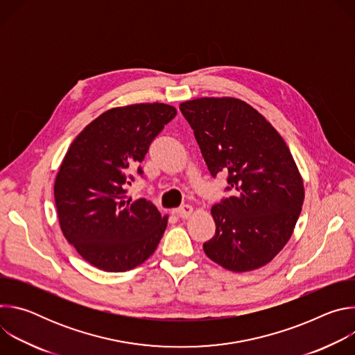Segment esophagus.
<instances>
[{"label": "esophagus", "mask_w": 355, "mask_h": 355, "mask_svg": "<svg viewBox=\"0 0 355 355\" xmlns=\"http://www.w3.org/2000/svg\"><path fill=\"white\" fill-rule=\"evenodd\" d=\"M191 214H192V207H189V205H182L181 208L177 209V215L181 219H188L191 216Z\"/></svg>", "instance_id": "obj_1"}]
</instances>
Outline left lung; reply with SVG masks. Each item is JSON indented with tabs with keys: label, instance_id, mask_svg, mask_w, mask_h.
Returning <instances> with one entry per match:
<instances>
[{
	"label": "left lung",
	"instance_id": "obj_1",
	"mask_svg": "<svg viewBox=\"0 0 355 355\" xmlns=\"http://www.w3.org/2000/svg\"><path fill=\"white\" fill-rule=\"evenodd\" d=\"M214 178L226 173L232 196L212 207L215 236L205 254L244 272L270 263L289 240L303 204V182L272 125L236 98H198L180 105Z\"/></svg>",
	"mask_w": 355,
	"mask_h": 355
}]
</instances>
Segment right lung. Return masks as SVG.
<instances>
[{
    "label": "right lung",
    "mask_w": 355,
    "mask_h": 355,
    "mask_svg": "<svg viewBox=\"0 0 355 355\" xmlns=\"http://www.w3.org/2000/svg\"><path fill=\"white\" fill-rule=\"evenodd\" d=\"M177 115L166 104L114 108L94 119L71 143L55 182L62 232L91 266L123 272L144 263L167 227L146 198L132 200L126 187L143 177L150 143Z\"/></svg>",
    "instance_id": "1"
}]
</instances>
